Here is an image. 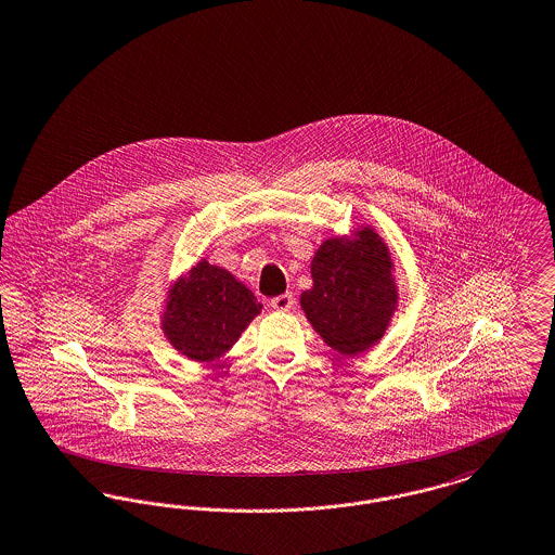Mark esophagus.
<instances>
[{"instance_id":"1","label":"esophagus","mask_w":555,"mask_h":555,"mask_svg":"<svg viewBox=\"0 0 555 555\" xmlns=\"http://www.w3.org/2000/svg\"><path fill=\"white\" fill-rule=\"evenodd\" d=\"M293 306H295V299L291 293H283L270 299V308L274 311H288Z\"/></svg>"}]
</instances>
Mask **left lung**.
I'll return each instance as SVG.
<instances>
[{"instance_id": "1", "label": "left lung", "mask_w": 555, "mask_h": 555, "mask_svg": "<svg viewBox=\"0 0 555 555\" xmlns=\"http://www.w3.org/2000/svg\"><path fill=\"white\" fill-rule=\"evenodd\" d=\"M388 245L372 227L353 237H333L311 260L313 287L301 293V310L313 331L343 356H357L384 336L399 304Z\"/></svg>"}]
</instances>
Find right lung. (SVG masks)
Wrapping results in <instances>:
<instances>
[{"instance_id":"obj_1","label":"right lung","mask_w":555,"mask_h":555,"mask_svg":"<svg viewBox=\"0 0 555 555\" xmlns=\"http://www.w3.org/2000/svg\"><path fill=\"white\" fill-rule=\"evenodd\" d=\"M262 304L229 270L199 260L169 291L163 333L181 356L215 361L242 336Z\"/></svg>"}]
</instances>
